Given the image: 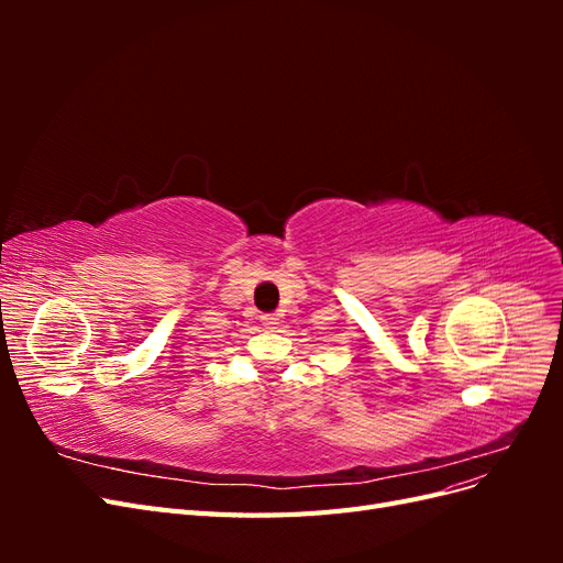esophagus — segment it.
Wrapping results in <instances>:
<instances>
[{
	"label": "esophagus",
	"mask_w": 563,
	"mask_h": 563,
	"mask_svg": "<svg viewBox=\"0 0 563 563\" xmlns=\"http://www.w3.org/2000/svg\"><path fill=\"white\" fill-rule=\"evenodd\" d=\"M261 321H263V327H267V329H275L279 323L277 314H261Z\"/></svg>",
	"instance_id": "obj_1"
}]
</instances>
